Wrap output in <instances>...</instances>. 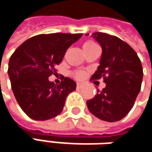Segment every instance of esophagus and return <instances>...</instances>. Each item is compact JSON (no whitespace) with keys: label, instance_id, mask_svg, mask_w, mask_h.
<instances>
[{"label":"esophagus","instance_id":"esophagus-1","mask_svg":"<svg viewBox=\"0 0 152 152\" xmlns=\"http://www.w3.org/2000/svg\"><path fill=\"white\" fill-rule=\"evenodd\" d=\"M76 86H77V88H78V89H81V88H82V86H83V83H77Z\"/></svg>","mask_w":152,"mask_h":152}]
</instances>
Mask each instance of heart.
<instances>
[{
  "mask_svg": "<svg viewBox=\"0 0 152 152\" xmlns=\"http://www.w3.org/2000/svg\"><path fill=\"white\" fill-rule=\"evenodd\" d=\"M97 46V44L91 40H89V41H86L84 44H83V47H91V46ZM76 76L77 78H81L83 76V73L82 72H76Z\"/></svg>",
  "mask_w": 152,
  "mask_h": 152,
  "instance_id": "obj_1",
  "label": "heart"
}]
</instances>
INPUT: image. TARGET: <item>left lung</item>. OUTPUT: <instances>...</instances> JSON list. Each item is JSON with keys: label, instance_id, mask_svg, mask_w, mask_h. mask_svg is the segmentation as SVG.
I'll list each match as a JSON object with an SVG mask.
<instances>
[{"label": "left lung", "instance_id": "8db88e82", "mask_svg": "<svg viewBox=\"0 0 152 152\" xmlns=\"http://www.w3.org/2000/svg\"><path fill=\"white\" fill-rule=\"evenodd\" d=\"M91 37L102 47L100 65L91 78L103 77L106 86L86 104L99 119L118 121L129 113L140 92L142 63L135 50L118 37L104 32H93Z\"/></svg>", "mask_w": 152, "mask_h": 152}]
</instances>
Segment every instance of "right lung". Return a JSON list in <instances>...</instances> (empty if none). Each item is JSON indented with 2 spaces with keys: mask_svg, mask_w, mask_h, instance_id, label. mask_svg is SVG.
Segmentation results:
<instances>
[{
  "mask_svg": "<svg viewBox=\"0 0 152 152\" xmlns=\"http://www.w3.org/2000/svg\"><path fill=\"white\" fill-rule=\"evenodd\" d=\"M82 33H51L34 36L16 48L9 61L8 74L15 99L32 120L46 121L63 110L67 96L76 88L75 81L63 77L60 84L48 77L56 73L55 67L67 49Z\"/></svg>",
  "mask_w": 152,
  "mask_h": 152,
  "instance_id": "add662e5",
  "label": "right lung"
}]
</instances>
